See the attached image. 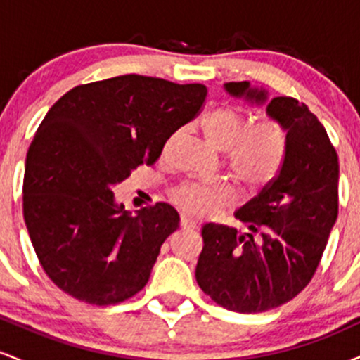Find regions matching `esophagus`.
<instances>
[{
    "label": "esophagus",
    "mask_w": 360,
    "mask_h": 360,
    "mask_svg": "<svg viewBox=\"0 0 360 360\" xmlns=\"http://www.w3.org/2000/svg\"><path fill=\"white\" fill-rule=\"evenodd\" d=\"M179 225H181V229H186V230H194L196 229V223H194L193 220H189L188 217H181V220H179Z\"/></svg>",
    "instance_id": "1"
}]
</instances>
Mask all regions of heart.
<instances>
[{
    "label": "heart",
    "instance_id": "1",
    "mask_svg": "<svg viewBox=\"0 0 360 360\" xmlns=\"http://www.w3.org/2000/svg\"><path fill=\"white\" fill-rule=\"evenodd\" d=\"M210 146L226 152L230 176L249 191H259L278 176L286 155V131L274 120L252 125L240 108L221 106L201 120ZM172 203L191 218L220 213L233 203L232 188L225 184L188 183L172 191Z\"/></svg>",
    "mask_w": 360,
    "mask_h": 360
}]
</instances>
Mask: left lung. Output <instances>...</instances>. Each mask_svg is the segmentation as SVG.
<instances>
[{"label": "left lung", "mask_w": 360, "mask_h": 360, "mask_svg": "<svg viewBox=\"0 0 360 360\" xmlns=\"http://www.w3.org/2000/svg\"><path fill=\"white\" fill-rule=\"evenodd\" d=\"M232 96L262 105L264 89L226 82ZM267 115L286 131L279 174L235 212L249 229L206 223L196 281L214 303L262 313L298 296L315 274L338 214V157L325 127L304 103L278 96Z\"/></svg>", "instance_id": "1"}]
</instances>
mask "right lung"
<instances>
[{
    "instance_id": "1",
    "label": "right lung",
    "mask_w": 360,
    "mask_h": 360,
    "mask_svg": "<svg viewBox=\"0 0 360 360\" xmlns=\"http://www.w3.org/2000/svg\"><path fill=\"white\" fill-rule=\"evenodd\" d=\"M206 93L203 84L127 74L76 86L53 103L28 148L23 218L57 288L96 307L143 289L179 214L157 203L131 217L111 188L152 166Z\"/></svg>"
}]
</instances>
